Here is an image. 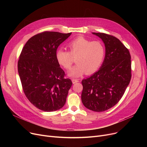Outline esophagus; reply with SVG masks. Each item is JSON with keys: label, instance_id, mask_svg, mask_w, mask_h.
Returning a JSON list of instances; mask_svg holds the SVG:
<instances>
[{"label": "esophagus", "instance_id": "1", "mask_svg": "<svg viewBox=\"0 0 147 147\" xmlns=\"http://www.w3.org/2000/svg\"><path fill=\"white\" fill-rule=\"evenodd\" d=\"M71 80H72V82H73V84H74V83H78V82H79V80H78V79H73Z\"/></svg>", "mask_w": 147, "mask_h": 147}]
</instances>
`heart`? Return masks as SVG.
Masks as SVG:
<instances>
[{"instance_id":"heart-1","label":"heart","mask_w":147,"mask_h":147,"mask_svg":"<svg viewBox=\"0 0 147 147\" xmlns=\"http://www.w3.org/2000/svg\"><path fill=\"white\" fill-rule=\"evenodd\" d=\"M69 52L58 49L55 53L58 63L66 69H69L76 58L77 64L68 73L72 78H79L84 73L88 74L96 71L101 65L105 57V48L100 41H91L79 37L69 42Z\"/></svg>"}]
</instances>
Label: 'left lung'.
Returning a JSON list of instances; mask_svg holds the SVG:
<instances>
[{"label":"left lung","mask_w":147,"mask_h":147,"mask_svg":"<svg viewBox=\"0 0 147 147\" xmlns=\"http://www.w3.org/2000/svg\"><path fill=\"white\" fill-rule=\"evenodd\" d=\"M103 41L105 55L99 70L82 81V101L89 110L102 112L117 104L131 79V57L119 39L102 33H92Z\"/></svg>","instance_id":"left-lung-1"}]
</instances>
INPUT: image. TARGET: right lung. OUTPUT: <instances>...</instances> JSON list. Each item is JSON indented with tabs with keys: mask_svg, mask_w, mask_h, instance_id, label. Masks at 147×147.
<instances>
[{
	"mask_svg": "<svg viewBox=\"0 0 147 147\" xmlns=\"http://www.w3.org/2000/svg\"><path fill=\"white\" fill-rule=\"evenodd\" d=\"M71 34L38 33L27 42L20 54L18 71L23 91L29 101L42 111H55L65 104L72 82L64 78L55 53Z\"/></svg>",
	"mask_w": 147,
	"mask_h": 147,
	"instance_id": "right-lung-1",
	"label": "right lung"
}]
</instances>
